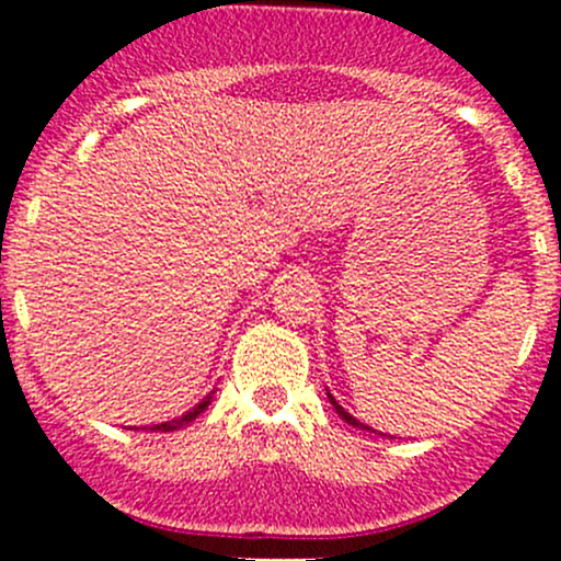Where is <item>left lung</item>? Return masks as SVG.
Segmentation results:
<instances>
[{
  "mask_svg": "<svg viewBox=\"0 0 561 561\" xmlns=\"http://www.w3.org/2000/svg\"><path fill=\"white\" fill-rule=\"evenodd\" d=\"M328 399H331L333 410L339 412V417H342V421H347L350 426H355V428H369V432H377V428H371V426H380V423H375V421H371V417H366V412H360L358 407H355V415H353V412L344 410V407L339 404L336 399H333V393H328ZM380 428H386V426H380ZM388 432H390V428H388Z\"/></svg>",
  "mask_w": 561,
  "mask_h": 561,
  "instance_id": "obj_1",
  "label": "left lung"
}]
</instances>
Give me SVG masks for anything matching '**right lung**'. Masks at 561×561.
Segmentation results:
<instances>
[{
	"label": "right lung",
	"mask_w": 561,
	"mask_h": 561,
	"mask_svg": "<svg viewBox=\"0 0 561 561\" xmlns=\"http://www.w3.org/2000/svg\"><path fill=\"white\" fill-rule=\"evenodd\" d=\"M211 399H214V390H208V393L203 396L201 401H195V404H192L190 410H184V412H181V415L171 417V421L151 423V426H144V428H149V432H179V428H184L186 423H192V421H195V417L201 415V412L206 410L208 404H211Z\"/></svg>",
	"instance_id": "add662e5"
}]
</instances>
